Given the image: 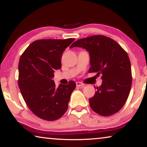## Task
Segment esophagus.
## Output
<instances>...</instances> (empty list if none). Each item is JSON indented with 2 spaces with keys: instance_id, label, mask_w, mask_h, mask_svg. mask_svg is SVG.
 Returning <instances> with one entry per match:
<instances>
[{
  "instance_id": "esophagus-1",
  "label": "esophagus",
  "mask_w": 147,
  "mask_h": 147,
  "mask_svg": "<svg viewBox=\"0 0 147 147\" xmlns=\"http://www.w3.org/2000/svg\"><path fill=\"white\" fill-rule=\"evenodd\" d=\"M76 86L77 87H84V84H83V83H82V82H76Z\"/></svg>"
}]
</instances>
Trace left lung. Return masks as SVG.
Here are the masks:
<instances>
[{
  "label": "left lung",
  "mask_w": 147,
  "mask_h": 147,
  "mask_svg": "<svg viewBox=\"0 0 147 147\" xmlns=\"http://www.w3.org/2000/svg\"><path fill=\"white\" fill-rule=\"evenodd\" d=\"M86 49L89 52V73L101 75L102 84L94 96L89 99L93 111L102 116H110L125 105L132 84L130 59L127 52L111 38L95 35L82 38L70 46Z\"/></svg>",
  "instance_id": "obj_1"
}]
</instances>
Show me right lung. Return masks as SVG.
Here are the masks:
<instances>
[{
	"instance_id": "add662e5",
	"label": "right lung",
	"mask_w": 147,
	"mask_h": 147,
	"mask_svg": "<svg viewBox=\"0 0 147 147\" xmlns=\"http://www.w3.org/2000/svg\"><path fill=\"white\" fill-rule=\"evenodd\" d=\"M75 39L38 40L33 42L20 56L18 63V87L31 111L46 121L57 120L68 107L76 83L59 84L52 78L54 70L61 68L65 48Z\"/></svg>"
}]
</instances>
